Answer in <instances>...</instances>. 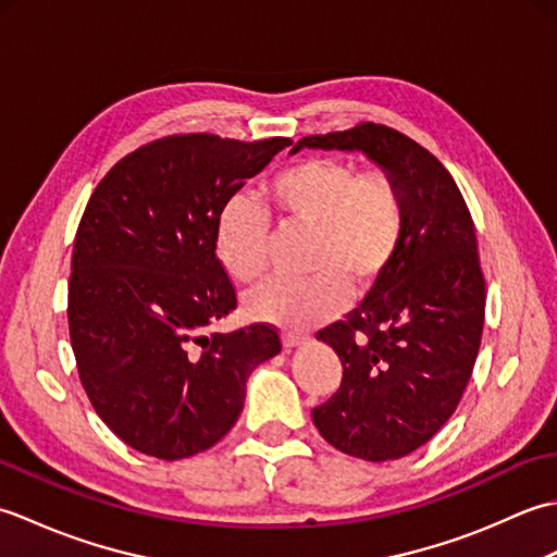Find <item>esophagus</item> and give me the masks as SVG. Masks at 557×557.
<instances>
[{"label":"esophagus","mask_w":557,"mask_h":557,"mask_svg":"<svg viewBox=\"0 0 557 557\" xmlns=\"http://www.w3.org/2000/svg\"><path fill=\"white\" fill-rule=\"evenodd\" d=\"M306 342V335L301 333H282V345H285V349H292V347H299Z\"/></svg>","instance_id":"obj_1"}]
</instances>
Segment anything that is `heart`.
Returning <instances> with one entry per match:
<instances>
[{"label": "heart", "instance_id": "heart-1", "mask_svg": "<svg viewBox=\"0 0 557 557\" xmlns=\"http://www.w3.org/2000/svg\"><path fill=\"white\" fill-rule=\"evenodd\" d=\"M263 194L285 224L311 230L304 265L309 275L270 277L246 294L256 321L304 330L333 315L351 294L369 292L399 251L405 198L383 170L359 172L335 158H306L270 176ZM215 248L230 275L253 282L268 265V218L234 198L220 212Z\"/></svg>", "mask_w": 557, "mask_h": 557}]
</instances>
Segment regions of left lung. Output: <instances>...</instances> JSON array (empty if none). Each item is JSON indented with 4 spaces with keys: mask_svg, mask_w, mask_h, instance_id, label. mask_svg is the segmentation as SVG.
I'll use <instances>...</instances> for the list:
<instances>
[{
    "mask_svg": "<svg viewBox=\"0 0 557 557\" xmlns=\"http://www.w3.org/2000/svg\"><path fill=\"white\" fill-rule=\"evenodd\" d=\"M301 148L361 150L393 176L407 222L399 251L359 309L318 330L337 351L342 383L311 411L339 453L399 459L453 417L474 371L486 280L471 212L433 152L385 124L297 140Z\"/></svg>",
    "mask_w": 557,
    "mask_h": 557,
    "instance_id": "1",
    "label": "left lung"
}]
</instances>
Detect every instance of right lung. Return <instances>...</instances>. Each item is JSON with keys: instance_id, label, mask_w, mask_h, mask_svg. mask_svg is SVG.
I'll list each match as a JSON object with an SVG mask.
<instances>
[{"instance_id": "1", "label": "right lung", "mask_w": 557, "mask_h": 557, "mask_svg": "<svg viewBox=\"0 0 557 557\" xmlns=\"http://www.w3.org/2000/svg\"><path fill=\"white\" fill-rule=\"evenodd\" d=\"M289 138L174 134L104 174L78 222L69 277V335L98 417L158 459L203 453L239 419L246 381L282 349L253 323L206 330L236 309L215 230L230 198Z\"/></svg>"}]
</instances>
